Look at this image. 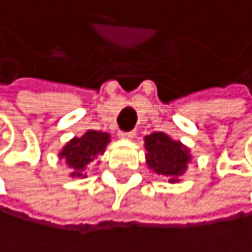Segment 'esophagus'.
I'll return each mask as SVG.
<instances>
[{
    "instance_id": "obj_1",
    "label": "esophagus",
    "mask_w": 252,
    "mask_h": 252,
    "mask_svg": "<svg viewBox=\"0 0 252 252\" xmlns=\"http://www.w3.org/2000/svg\"><path fill=\"white\" fill-rule=\"evenodd\" d=\"M118 136L121 139H126V141H131V139H134V136H136V132L134 131H120Z\"/></svg>"
}]
</instances>
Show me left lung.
I'll return each mask as SVG.
<instances>
[{
  "mask_svg": "<svg viewBox=\"0 0 252 252\" xmlns=\"http://www.w3.org/2000/svg\"><path fill=\"white\" fill-rule=\"evenodd\" d=\"M146 142V163L157 175L168 178L170 183L180 178L191 162L189 149L180 141H173L165 132H152L144 139Z\"/></svg>",
  "mask_w": 252,
  "mask_h": 252,
  "instance_id": "8db88e82",
  "label": "left lung"
}]
</instances>
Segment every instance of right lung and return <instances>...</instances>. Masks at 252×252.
<instances>
[{"label": "right lung", "mask_w": 252, "mask_h": 252, "mask_svg": "<svg viewBox=\"0 0 252 252\" xmlns=\"http://www.w3.org/2000/svg\"><path fill=\"white\" fill-rule=\"evenodd\" d=\"M110 142V134L102 131L89 129L84 136L71 139L60 152V158H63L71 168L72 178L86 176L84 170L89 163L97 160L98 155H103L106 146Z\"/></svg>", "instance_id": "1"}]
</instances>
